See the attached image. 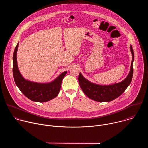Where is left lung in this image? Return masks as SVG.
Segmentation results:
<instances>
[{"label":"left lung","mask_w":148,"mask_h":148,"mask_svg":"<svg viewBox=\"0 0 148 148\" xmlns=\"http://www.w3.org/2000/svg\"><path fill=\"white\" fill-rule=\"evenodd\" d=\"M132 56L131 70L128 75L121 82L108 86H101L91 82L79 73L78 82L82 91L89 98L98 102H110L119 97L130 84L133 76V62L134 53L132 47L130 46Z\"/></svg>","instance_id":"obj_1"}]
</instances>
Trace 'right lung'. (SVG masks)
Masks as SVG:
<instances>
[{"mask_svg":"<svg viewBox=\"0 0 148 148\" xmlns=\"http://www.w3.org/2000/svg\"><path fill=\"white\" fill-rule=\"evenodd\" d=\"M18 43L15 47L13 60V74L17 87L27 98L38 102L49 101L56 97L60 91L61 82L67 74V71L62 73L54 81L49 83H37L28 81L20 74L17 62V51Z\"/></svg>","mask_w":148,"mask_h":148,"instance_id":"obj_1","label":"right lung"}]
</instances>
